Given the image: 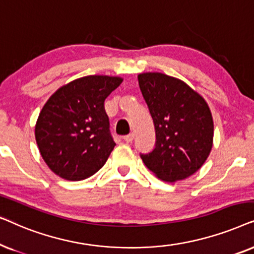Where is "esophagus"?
Here are the masks:
<instances>
[{"mask_svg": "<svg viewBox=\"0 0 254 254\" xmlns=\"http://www.w3.org/2000/svg\"><path fill=\"white\" fill-rule=\"evenodd\" d=\"M133 138H134L133 133H131V134H127V136H125L124 137V140L127 141V143H131V141L133 140Z\"/></svg>", "mask_w": 254, "mask_h": 254, "instance_id": "esophagus-1", "label": "esophagus"}]
</instances>
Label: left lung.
<instances>
[{"label":"left lung","instance_id":"8db88e82","mask_svg":"<svg viewBox=\"0 0 254 254\" xmlns=\"http://www.w3.org/2000/svg\"><path fill=\"white\" fill-rule=\"evenodd\" d=\"M140 92L154 123V150L141 154L155 177L185 180L197 172L214 144V121L208 103L180 79L158 72L138 74Z\"/></svg>","mask_w":254,"mask_h":254}]
</instances>
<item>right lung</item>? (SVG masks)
Returning <instances> with one entry per match:
<instances>
[{"label": "right lung", "mask_w": 254, "mask_h": 254, "mask_svg": "<svg viewBox=\"0 0 254 254\" xmlns=\"http://www.w3.org/2000/svg\"><path fill=\"white\" fill-rule=\"evenodd\" d=\"M123 77L88 75L64 84L44 104L35 127L44 161L54 174L80 181L103 167L115 144L104 100Z\"/></svg>", "instance_id": "right-lung-1"}]
</instances>
